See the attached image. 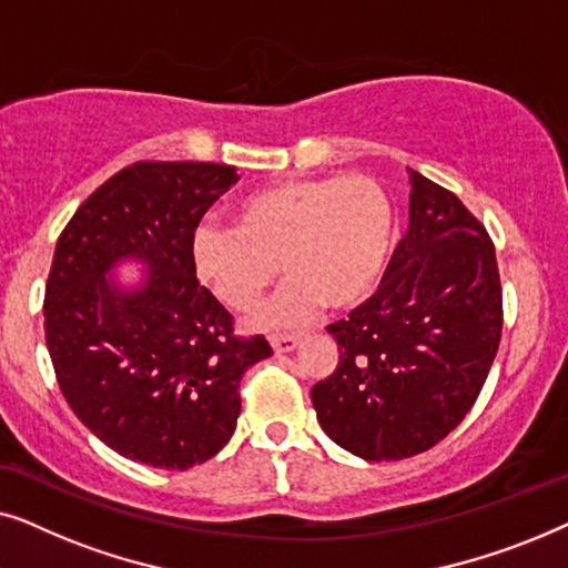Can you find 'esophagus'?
Masks as SVG:
<instances>
[{"mask_svg": "<svg viewBox=\"0 0 568 568\" xmlns=\"http://www.w3.org/2000/svg\"><path fill=\"white\" fill-rule=\"evenodd\" d=\"M268 341L274 352H292L300 344V336H294V333H274V336H268Z\"/></svg>", "mask_w": 568, "mask_h": 568, "instance_id": "34e87169", "label": "esophagus"}]
</instances>
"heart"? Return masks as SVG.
Listing matches in <instances>:
<instances>
[{
  "label": "heart",
  "instance_id": "heart-1",
  "mask_svg": "<svg viewBox=\"0 0 568 568\" xmlns=\"http://www.w3.org/2000/svg\"><path fill=\"white\" fill-rule=\"evenodd\" d=\"M393 204L372 175L292 178L247 193L235 224H199L193 271L232 310H253L278 276L290 284L263 325L300 323L321 305L354 307L377 290L393 251Z\"/></svg>",
  "mask_w": 568,
  "mask_h": 568
}]
</instances>
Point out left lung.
<instances>
[{
  "mask_svg": "<svg viewBox=\"0 0 568 568\" xmlns=\"http://www.w3.org/2000/svg\"><path fill=\"white\" fill-rule=\"evenodd\" d=\"M501 282L484 224L410 170V224L383 284L328 325L338 364L310 393L325 434L364 460H403L476 403L501 341Z\"/></svg>",
  "mask_w": 568,
  "mask_h": 568,
  "instance_id": "left-lung-1",
  "label": "left lung"
}]
</instances>
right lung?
<instances>
[{
    "label": "right lung",
    "instance_id": "right-lung-1",
    "mask_svg": "<svg viewBox=\"0 0 568 568\" xmlns=\"http://www.w3.org/2000/svg\"><path fill=\"white\" fill-rule=\"evenodd\" d=\"M232 183V165L134 162L82 201L53 251L43 325L61 393L98 439L152 468L220 453L237 426L240 379L271 356L263 336H237L193 271V232ZM123 254L151 263L139 293L102 276Z\"/></svg>",
    "mask_w": 568,
    "mask_h": 568
}]
</instances>
